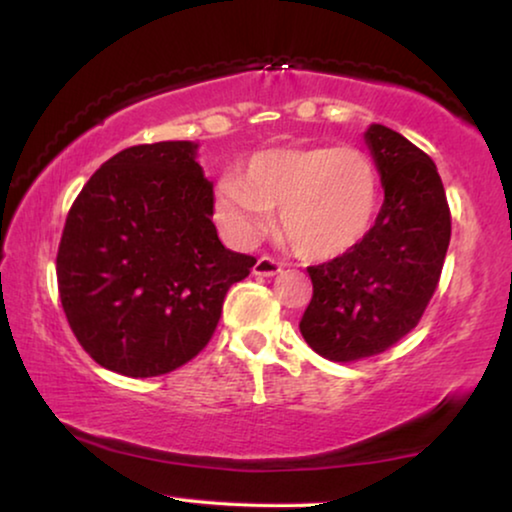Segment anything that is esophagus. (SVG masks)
<instances>
[{
    "mask_svg": "<svg viewBox=\"0 0 512 512\" xmlns=\"http://www.w3.org/2000/svg\"><path fill=\"white\" fill-rule=\"evenodd\" d=\"M279 272H282V263L275 261L272 256H261L254 265V275L258 277H275Z\"/></svg>",
    "mask_w": 512,
    "mask_h": 512,
    "instance_id": "1",
    "label": "esophagus"
}]
</instances>
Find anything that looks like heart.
I'll return each mask as SVG.
<instances>
[{"label":"heart","mask_w":512,"mask_h":512,"mask_svg":"<svg viewBox=\"0 0 512 512\" xmlns=\"http://www.w3.org/2000/svg\"><path fill=\"white\" fill-rule=\"evenodd\" d=\"M380 177L352 146H279L251 156L216 188V216L235 240H254L279 212V233L305 261H331L368 235Z\"/></svg>","instance_id":"1"}]
</instances>
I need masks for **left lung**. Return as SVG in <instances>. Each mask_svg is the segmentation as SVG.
<instances>
[{
    "mask_svg": "<svg viewBox=\"0 0 512 512\" xmlns=\"http://www.w3.org/2000/svg\"><path fill=\"white\" fill-rule=\"evenodd\" d=\"M366 144L384 186L382 209L354 249L307 268L314 293L300 319L307 345L338 363L382 354L419 324L452 235L436 163L387 125H370Z\"/></svg>",
    "mask_w": 512,
    "mask_h": 512,
    "instance_id": "obj_1",
    "label": "left lung"
}]
</instances>
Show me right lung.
<instances>
[{"instance_id":"obj_1","label":"right lung","mask_w":512,"mask_h":512,"mask_svg":"<svg viewBox=\"0 0 512 512\" xmlns=\"http://www.w3.org/2000/svg\"><path fill=\"white\" fill-rule=\"evenodd\" d=\"M198 144L130 146L76 195L58 249L62 310L79 345L128 377L184 366L212 340L223 298L256 258L226 249Z\"/></svg>"}]
</instances>
